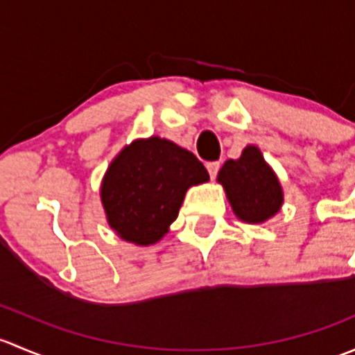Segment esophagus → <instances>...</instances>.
I'll use <instances>...</instances> for the list:
<instances>
[{"label":"esophagus","mask_w":355,"mask_h":355,"mask_svg":"<svg viewBox=\"0 0 355 355\" xmlns=\"http://www.w3.org/2000/svg\"><path fill=\"white\" fill-rule=\"evenodd\" d=\"M206 168H207V171H209V177L214 178L216 177L218 170H220V163H218V161H211V163L206 164Z\"/></svg>","instance_id":"obj_1"}]
</instances>
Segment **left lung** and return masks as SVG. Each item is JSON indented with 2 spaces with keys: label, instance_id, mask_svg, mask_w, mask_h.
<instances>
[{
  "label": "left lung",
  "instance_id": "8db88e82",
  "mask_svg": "<svg viewBox=\"0 0 355 355\" xmlns=\"http://www.w3.org/2000/svg\"><path fill=\"white\" fill-rule=\"evenodd\" d=\"M235 216L259 225L273 218L284 204V189L257 146H247L239 159H228L218 171Z\"/></svg>",
  "mask_w": 355,
  "mask_h": 355
}]
</instances>
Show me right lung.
<instances>
[{
  "instance_id": "add662e5",
  "label": "right lung",
  "mask_w": 355,
  "mask_h": 355,
  "mask_svg": "<svg viewBox=\"0 0 355 355\" xmlns=\"http://www.w3.org/2000/svg\"><path fill=\"white\" fill-rule=\"evenodd\" d=\"M207 180L209 173L191 151L153 135L135 139L114 156L99 196L111 230L146 247L168 234L185 192Z\"/></svg>"
}]
</instances>
